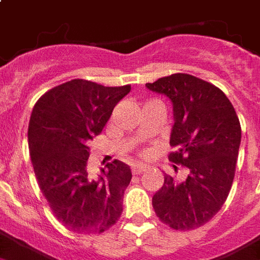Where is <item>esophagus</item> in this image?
<instances>
[{"label":"esophagus","instance_id":"34e87169","mask_svg":"<svg viewBox=\"0 0 260 260\" xmlns=\"http://www.w3.org/2000/svg\"><path fill=\"white\" fill-rule=\"evenodd\" d=\"M147 171V167H144V165H141V164H137V165H135L134 168H132V173L135 174V176H137V174H141L143 172Z\"/></svg>","mask_w":260,"mask_h":260}]
</instances>
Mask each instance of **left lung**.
<instances>
[{"instance_id":"obj_1","label":"left lung","mask_w":260,"mask_h":260,"mask_svg":"<svg viewBox=\"0 0 260 260\" xmlns=\"http://www.w3.org/2000/svg\"><path fill=\"white\" fill-rule=\"evenodd\" d=\"M150 91L173 103L174 124L169 161L187 169L177 182L165 174L152 198L156 215L178 231L198 229L221 210L230 193L241 145V123L223 91L189 74H172L153 83Z\"/></svg>"}]
</instances>
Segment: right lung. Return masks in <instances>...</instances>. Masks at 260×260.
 I'll use <instances>...</instances> for the list:
<instances>
[{"label": "right lung", "mask_w": 260, "mask_h": 260, "mask_svg": "<svg viewBox=\"0 0 260 260\" xmlns=\"http://www.w3.org/2000/svg\"><path fill=\"white\" fill-rule=\"evenodd\" d=\"M129 91V84L106 87L73 79L49 89L32 108L27 139L39 189L52 214L74 233L102 234L121 215L129 167L115 160L95 180L87 160L89 141Z\"/></svg>", "instance_id": "add662e5"}]
</instances>
